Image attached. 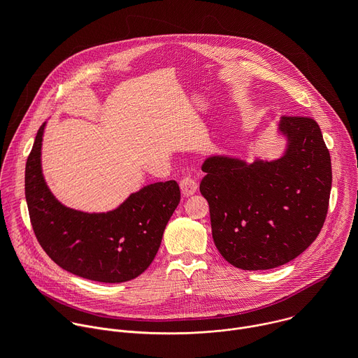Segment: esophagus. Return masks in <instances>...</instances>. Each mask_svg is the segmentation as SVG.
I'll return each instance as SVG.
<instances>
[{
  "label": "esophagus",
  "mask_w": 358,
  "mask_h": 358,
  "mask_svg": "<svg viewBox=\"0 0 358 358\" xmlns=\"http://www.w3.org/2000/svg\"><path fill=\"white\" fill-rule=\"evenodd\" d=\"M180 188H181V192L184 196H191L192 194H195L198 184L191 177H184L180 181Z\"/></svg>",
  "instance_id": "esophagus-1"
}]
</instances>
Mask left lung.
<instances>
[{"label":"left lung","mask_w":358,"mask_h":358,"mask_svg":"<svg viewBox=\"0 0 358 358\" xmlns=\"http://www.w3.org/2000/svg\"><path fill=\"white\" fill-rule=\"evenodd\" d=\"M279 159L210 156L199 191L208 201L213 238L227 262L243 271L285 265L308 249L324 224L331 160L319 124L282 116Z\"/></svg>","instance_id":"obj_1"}]
</instances>
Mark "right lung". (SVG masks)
I'll return each instance as SVG.
<instances>
[{
	"instance_id": "right-lung-1",
	"label": "right lung",
	"mask_w": 358,
	"mask_h": 358,
	"mask_svg": "<svg viewBox=\"0 0 358 358\" xmlns=\"http://www.w3.org/2000/svg\"><path fill=\"white\" fill-rule=\"evenodd\" d=\"M45 126L46 122L36 133L25 167V198L39 245L57 265L76 276L103 283L137 278L155 259L178 206L177 181L148 184L108 213L69 208L43 178Z\"/></svg>"
}]
</instances>
